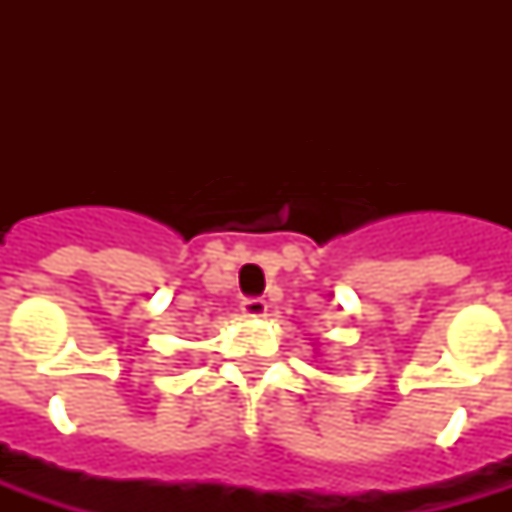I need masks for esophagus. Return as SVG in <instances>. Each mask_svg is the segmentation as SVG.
I'll return each mask as SVG.
<instances>
[{
    "instance_id": "obj_1",
    "label": "esophagus",
    "mask_w": 512,
    "mask_h": 512,
    "mask_svg": "<svg viewBox=\"0 0 512 512\" xmlns=\"http://www.w3.org/2000/svg\"><path fill=\"white\" fill-rule=\"evenodd\" d=\"M241 313L249 316V319H263L265 313H268V303H265L263 297H244L241 300Z\"/></svg>"
}]
</instances>
